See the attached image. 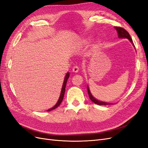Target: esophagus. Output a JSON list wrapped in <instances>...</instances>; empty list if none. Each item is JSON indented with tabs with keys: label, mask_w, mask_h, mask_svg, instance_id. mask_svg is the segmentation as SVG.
<instances>
[{
	"label": "esophagus",
	"mask_w": 148,
	"mask_h": 148,
	"mask_svg": "<svg viewBox=\"0 0 148 148\" xmlns=\"http://www.w3.org/2000/svg\"><path fill=\"white\" fill-rule=\"evenodd\" d=\"M79 67L78 66H74L73 67V69H72V71H73V72H74V73H78V71H79Z\"/></svg>",
	"instance_id": "34e87169"
}]
</instances>
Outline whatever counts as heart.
Masks as SVG:
<instances>
[{
	"label": "heart",
	"instance_id": "heart-1",
	"mask_svg": "<svg viewBox=\"0 0 148 148\" xmlns=\"http://www.w3.org/2000/svg\"><path fill=\"white\" fill-rule=\"evenodd\" d=\"M91 41V39L89 38H86V39H84L83 40H82V43L83 44H84V45H87L89 42Z\"/></svg>",
	"mask_w": 148,
	"mask_h": 148
}]
</instances>
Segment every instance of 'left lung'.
Instances as JSON below:
<instances>
[{
  "mask_svg": "<svg viewBox=\"0 0 148 148\" xmlns=\"http://www.w3.org/2000/svg\"><path fill=\"white\" fill-rule=\"evenodd\" d=\"M115 29L117 30V33H118V36L119 38H126L128 39L130 41L132 42V44H133V46L135 47L134 46V44L133 43V41L132 39V38L130 36L129 33L127 32V31L125 30V29L121 28V27H117V26H115ZM87 89H88V92L89 95V97L90 98V99L95 104H97V105H110V104H113L112 103H110V102H103V101H101L96 99L95 97H94L92 95V94L90 92V90H89V88L88 85L87 86Z\"/></svg>",
  "mask_w": 148,
  "mask_h": 148,
  "instance_id": "left-lung-1",
  "label": "left lung"
}]
</instances>
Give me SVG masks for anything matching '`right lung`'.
<instances>
[{"label": "right lung", "mask_w": 148, "mask_h": 148, "mask_svg": "<svg viewBox=\"0 0 148 148\" xmlns=\"http://www.w3.org/2000/svg\"><path fill=\"white\" fill-rule=\"evenodd\" d=\"M69 77H70V73L69 72L66 73L65 77V78H64V83H63V85H62V90H61V93H60V97H59V100H58L57 102L56 103V104L53 106V107H52V108L49 109L47 110V111H51V110H52L53 109H55L56 108H57V107H59L60 106V104H61V102L62 101V100H63L64 99V94H65V87H66V82L67 80H68V79L69 78Z\"/></svg>", "instance_id": "add662e5"}]
</instances>
